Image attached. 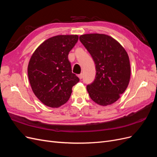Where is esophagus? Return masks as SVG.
<instances>
[{"label":"esophagus","mask_w":157,"mask_h":157,"mask_svg":"<svg viewBox=\"0 0 157 157\" xmlns=\"http://www.w3.org/2000/svg\"><path fill=\"white\" fill-rule=\"evenodd\" d=\"M78 78H79L80 79H82V77H83V75H82V73L78 75Z\"/></svg>","instance_id":"34e87169"}]
</instances>
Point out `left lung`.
<instances>
[{
	"label": "left lung",
	"mask_w": 157,
	"mask_h": 157,
	"mask_svg": "<svg viewBox=\"0 0 157 157\" xmlns=\"http://www.w3.org/2000/svg\"><path fill=\"white\" fill-rule=\"evenodd\" d=\"M79 40L96 65V77L86 86L90 97L100 105L113 103L124 93L130 81L127 52L116 40L104 34L83 35Z\"/></svg>",
	"instance_id": "obj_1"
}]
</instances>
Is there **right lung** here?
<instances>
[{
    "instance_id": "add662e5",
    "label": "right lung",
    "mask_w": 157,
    "mask_h": 157,
    "mask_svg": "<svg viewBox=\"0 0 157 157\" xmlns=\"http://www.w3.org/2000/svg\"><path fill=\"white\" fill-rule=\"evenodd\" d=\"M78 35H58L42 43L30 59L28 77L35 96L44 105L59 107L67 102L80 79L72 73L69 52Z\"/></svg>"
}]
</instances>
